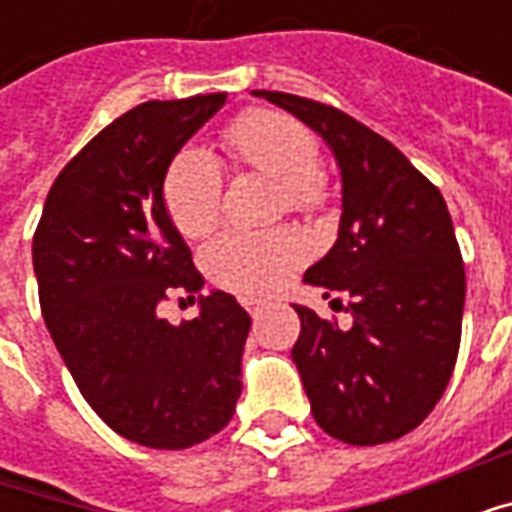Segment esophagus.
<instances>
[{
    "instance_id": "34e87169",
    "label": "esophagus",
    "mask_w": 512,
    "mask_h": 512,
    "mask_svg": "<svg viewBox=\"0 0 512 512\" xmlns=\"http://www.w3.org/2000/svg\"><path fill=\"white\" fill-rule=\"evenodd\" d=\"M244 307H246V310H249V315H252V318H257V315L263 312V301L244 299Z\"/></svg>"
}]
</instances>
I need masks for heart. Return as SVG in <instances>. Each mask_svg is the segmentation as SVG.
I'll return each mask as SVG.
<instances>
[{
	"label": "heart",
	"mask_w": 512,
	"mask_h": 512,
	"mask_svg": "<svg viewBox=\"0 0 512 512\" xmlns=\"http://www.w3.org/2000/svg\"><path fill=\"white\" fill-rule=\"evenodd\" d=\"M224 147L238 169L277 180L279 211L318 216L329 208L332 183L318 164V142L296 117L252 109L227 126ZM161 200L180 235L200 238L213 230L222 208V172L216 161L197 147L178 150L164 169ZM304 255V241L290 227L266 233L230 230L205 246L202 263L216 285L244 296H263L277 290Z\"/></svg>",
	"instance_id": "b5f03b06"
}]
</instances>
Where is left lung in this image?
Returning a JSON list of instances; mask_svg holds the SVG:
<instances>
[{"instance_id": "1", "label": "left lung", "mask_w": 512, "mask_h": 512, "mask_svg": "<svg viewBox=\"0 0 512 512\" xmlns=\"http://www.w3.org/2000/svg\"><path fill=\"white\" fill-rule=\"evenodd\" d=\"M329 142L343 175V219L304 282L354 315L296 307L293 345L312 417L345 444H386L414 430L450 384L461 348L466 271L441 191L389 139L337 106L255 90Z\"/></svg>"}]
</instances>
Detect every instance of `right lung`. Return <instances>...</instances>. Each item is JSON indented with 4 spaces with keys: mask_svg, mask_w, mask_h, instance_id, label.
Here are the masks:
<instances>
[{
    "mask_svg": "<svg viewBox=\"0 0 512 512\" xmlns=\"http://www.w3.org/2000/svg\"><path fill=\"white\" fill-rule=\"evenodd\" d=\"M224 93L147 101L95 134L51 186L32 263L40 310L84 400L123 439L186 450L233 419L252 318L222 290L172 326L202 274L161 200L164 169Z\"/></svg>",
    "mask_w": 512,
    "mask_h": 512,
    "instance_id": "1",
    "label": "right lung"
}]
</instances>
